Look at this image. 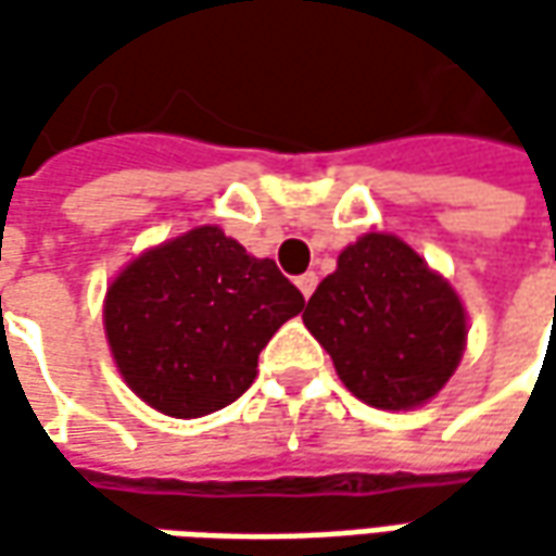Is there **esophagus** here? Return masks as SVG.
Wrapping results in <instances>:
<instances>
[{"instance_id":"obj_1","label":"esophagus","mask_w":556,"mask_h":556,"mask_svg":"<svg viewBox=\"0 0 556 556\" xmlns=\"http://www.w3.org/2000/svg\"><path fill=\"white\" fill-rule=\"evenodd\" d=\"M296 288H300V293H303V296L309 300L312 293H315V288H318V275H315V271H306V275H300V278H296Z\"/></svg>"}]
</instances>
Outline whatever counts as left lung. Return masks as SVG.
I'll return each mask as SVG.
<instances>
[{"instance_id":"1","label":"left lung","mask_w":556,"mask_h":556,"mask_svg":"<svg viewBox=\"0 0 556 556\" xmlns=\"http://www.w3.org/2000/svg\"><path fill=\"white\" fill-rule=\"evenodd\" d=\"M303 321L346 390L383 412H408L448 383L467 343L452 285L395 235H362L309 296Z\"/></svg>"}]
</instances>
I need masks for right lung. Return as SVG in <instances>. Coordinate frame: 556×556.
Returning <instances> with one entry per match:
<instances>
[{"label": "right lung", "mask_w": 556, "mask_h": 556, "mask_svg": "<svg viewBox=\"0 0 556 556\" xmlns=\"http://www.w3.org/2000/svg\"><path fill=\"white\" fill-rule=\"evenodd\" d=\"M303 306L271 260L201 225L119 271L104 296V333L141 402L203 417L247 393L271 333Z\"/></svg>", "instance_id": "add662e5"}]
</instances>
